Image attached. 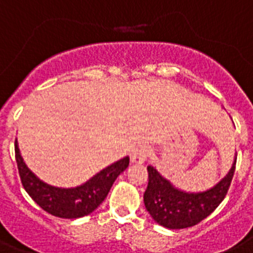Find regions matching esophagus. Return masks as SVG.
<instances>
[{
	"mask_svg": "<svg viewBox=\"0 0 253 253\" xmlns=\"http://www.w3.org/2000/svg\"><path fill=\"white\" fill-rule=\"evenodd\" d=\"M150 156V150L146 148V147H139L135 151H132L131 154V163L134 164H142L148 159Z\"/></svg>",
	"mask_w": 253,
	"mask_h": 253,
	"instance_id": "34e87169",
	"label": "esophagus"
}]
</instances>
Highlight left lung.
Instances as JSON below:
<instances>
[{
    "label": "left lung",
    "mask_w": 253,
    "mask_h": 253,
    "mask_svg": "<svg viewBox=\"0 0 253 253\" xmlns=\"http://www.w3.org/2000/svg\"><path fill=\"white\" fill-rule=\"evenodd\" d=\"M235 160L231 169L212 188L205 192H185L176 188L152 166L147 167L148 185L144 192V206L152 219L163 227L180 230L196 226L215 210L231 185Z\"/></svg>",
    "instance_id": "1"
}]
</instances>
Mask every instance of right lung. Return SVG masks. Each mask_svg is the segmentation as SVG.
Segmentation results:
<instances>
[{
    "label": "right lung",
    "instance_id": "right-lung-1",
    "mask_svg": "<svg viewBox=\"0 0 253 253\" xmlns=\"http://www.w3.org/2000/svg\"><path fill=\"white\" fill-rule=\"evenodd\" d=\"M15 160L23 188L29 196L51 215L76 219L90 214L102 204L117 177L126 170L130 158L121 159L76 188H57L42 181L26 166L15 139Z\"/></svg>",
    "mask_w": 253,
    "mask_h": 253
}]
</instances>
